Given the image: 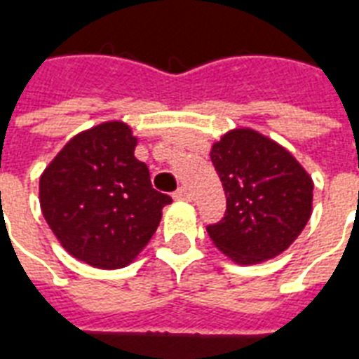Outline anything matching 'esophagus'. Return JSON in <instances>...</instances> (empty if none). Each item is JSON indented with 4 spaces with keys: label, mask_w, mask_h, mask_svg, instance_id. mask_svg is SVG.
<instances>
[{
    "label": "esophagus",
    "mask_w": 359,
    "mask_h": 359,
    "mask_svg": "<svg viewBox=\"0 0 359 359\" xmlns=\"http://www.w3.org/2000/svg\"><path fill=\"white\" fill-rule=\"evenodd\" d=\"M174 198H176V200H191L193 196H191V193H189L187 187H180L176 193H174Z\"/></svg>",
    "instance_id": "1"
}]
</instances>
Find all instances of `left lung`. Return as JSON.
I'll use <instances>...</instances> for the list:
<instances>
[{
  "mask_svg": "<svg viewBox=\"0 0 359 359\" xmlns=\"http://www.w3.org/2000/svg\"><path fill=\"white\" fill-rule=\"evenodd\" d=\"M210 155L226 194L224 217L208 224L211 241L238 264L286 251L313 208V180L304 166L252 129L226 133Z\"/></svg>",
  "mask_w": 359,
  "mask_h": 359,
  "instance_id": "1",
  "label": "left lung"
}]
</instances>
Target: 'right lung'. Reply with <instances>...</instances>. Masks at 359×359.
<instances>
[{"label": "right lung", "mask_w": 359, "mask_h": 359, "mask_svg": "<svg viewBox=\"0 0 359 359\" xmlns=\"http://www.w3.org/2000/svg\"><path fill=\"white\" fill-rule=\"evenodd\" d=\"M135 146L129 125H97L67 142L41 176L46 223L67 251L95 268L133 262L172 202L154 189Z\"/></svg>", "instance_id": "1"}]
</instances>
